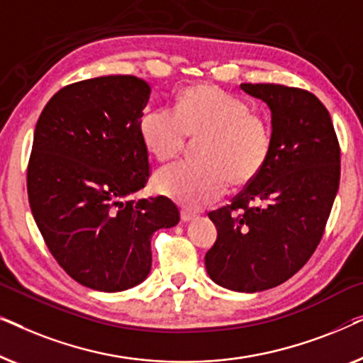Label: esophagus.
<instances>
[{
	"label": "esophagus",
	"instance_id": "1",
	"mask_svg": "<svg viewBox=\"0 0 363 363\" xmlns=\"http://www.w3.org/2000/svg\"><path fill=\"white\" fill-rule=\"evenodd\" d=\"M196 218V215L193 211H188V210H182V221L183 223H188V221H191V220H195Z\"/></svg>",
	"mask_w": 363,
	"mask_h": 363
}]
</instances>
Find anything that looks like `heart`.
Segmentation results:
<instances>
[{"label":"heart","mask_w":363,"mask_h":363,"mask_svg":"<svg viewBox=\"0 0 363 363\" xmlns=\"http://www.w3.org/2000/svg\"><path fill=\"white\" fill-rule=\"evenodd\" d=\"M140 135L157 160L180 155L188 137L201 138V162H183L157 173V191L196 210L235 186L251 183L272 150V127L250 104L215 86L188 87L170 107L150 108L140 121Z\"/></svg>","instance_id":"1"}]
</instances>
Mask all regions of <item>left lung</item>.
<instances>
[{
  "instance_id": "8db88e82",
  "label": "left lung",
  "mask_w": 363,
  "mask_h": 363,
  "mask_svg": "<svg viewBox=\"0 0 363 363\" xmlns=\"http://www.w3.org/2000/svg\"><path fill=\"white\" fill-rule=\"evenodd\" d=\"M272 117L264 168L226 205L208 213L218 238L205 256L208 276L238 292L286 282L314 255L340 182V147L329 111L309 91L241 84Z\"/></svg>"
}]
</instances>
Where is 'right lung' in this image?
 <instances>
[{"label":"right lung","mask_w":363,"mask_h":363,"mask_svg":"<svg viewBox=\"0 0 363 363\" xmlns=\"http://www.w3.org/2000/svg\"><path fill=\"white\" fill-rule=\"evenodd\" d=\"M150 92L135 76L87 79L57 91L38 118L29 206L54 259L91 289L140 284L152 267V235L180 221L170 198H128L150 177L140 135Z\"/></svg>","instance_id":"add662e5"}]
</instances>
